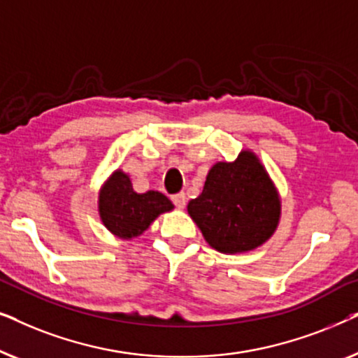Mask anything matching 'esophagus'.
Masks as SVG:
<instances>
[{"mask_svg": "<svg viewBox=\"0 0 358 358\" xmlns=\"http://www.w3.org/2000/svg\"><path fill=\"white\" fill-rule=\"evenodd\" d=\"M173 202L178 208H184L185 207V202H187V199H185V194L180 192V194H176L173 195Z\"/></svg>", "mask_w": 358, "mask_h": 358, "instance_id": "34e87169", "label": "esophagus"}]
</instances>
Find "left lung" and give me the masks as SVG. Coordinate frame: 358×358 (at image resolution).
<instances>
[{
  "label": "left lung",
  "instance_id": "1",
  "mask_svg": "<svg viewBox=\"0 0 358 358\" xmlns=\"http://www.w3.org/2000/svg\"><path fill=\"white\" fill-rule=\"evenodd\" d=\"M187 212L208 246L223 254L261 248L273 236L282 217V199L266 166L251 150L210 168L202 194Z\"/></svg>",
  "mask_w": 358,
  "mask_h": 358
}]
</instances>
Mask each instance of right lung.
Returning <instances> with one entry per match:
<instances>
[{
	"instance_id": "right-lung-1",
	"label": "right lung",
	"mask_w": 358,
	"mask_h": 358,
	"mask_svg": "<svg viewBox=\"0 0 358 358\" xmlns=\"http://www.w3.org/2000/svg\"><path fill=\"white\" fill-rule=\"evenodd\" d=\"M171 210L174 205L158 190L135 192L130 176L122 169H115L104 180L97 197L102 224L122 241L141 236L161 213Z\"/></svg>"
}]
</instances>
